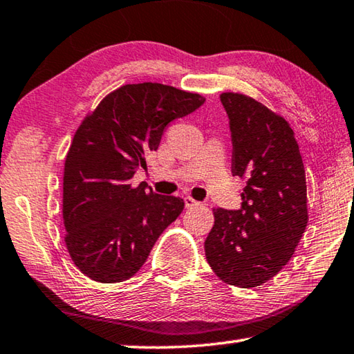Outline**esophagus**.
Returning a JSON list of instances; mask_svg holds the SVG:
<instances>
[{
    "label": "esophagus",
    "mask_w": 354,
    "mask_h": 354,
    "mask_svg": "<svg viewBox=\"0 0 354 354\" xmlns=\"http://www.w3.org/2000/svg\"><path fill=\"white\" fill-rule=\"evenodd\" d=\"M198 205H200V203L196 202V200L192 198V197H185V206H186V208H188V209L196 208V206H198Z\"/></svg>",
    "instance_id": "34e87169"
}]
</instances>
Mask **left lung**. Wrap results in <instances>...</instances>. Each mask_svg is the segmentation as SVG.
Masks as SVG:
<instances>
[{
  "instance_id": "1",
  "label": "left lung",
  "mask_w": 354,
  "mask_h": 354,
  "mask_svg": "<svg viewBox=\"0 0 354 354\" xmlns=\"http://www.w3.org/2000/svg\"><path fill=\"white\" fill-rule=\"evenodd\" d=\"M232 176L245 178L242 206L216 208L205 256L216 276L239 288L274 277L295 254L308 223L305 169L288 122L237 92H223Z\"/></svg>"
}]
</instances>
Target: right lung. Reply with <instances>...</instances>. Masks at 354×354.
<instances>
[{"mask_svg": "<svg viewBox=\"0 0 354 354\" xmlns=\"http://www.w3.org/2000/svg\"><path fill=\"white\" fill-rule=\"evenodd\" d=\"M205 97L160 83L124 84L84 117L64 162V242L77 268L95 282L128 281L160 234L183 211V200L134 188L172 120Z\"/></svg>", "mask_w": 354, "mask_h": 354, "instance_id": "right-lung-1", "label": "right lung"}]
</instances>
